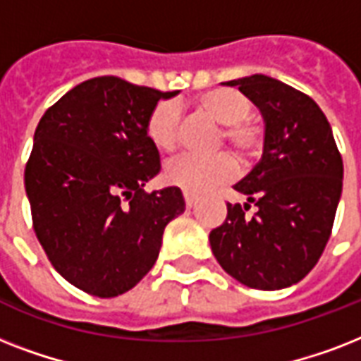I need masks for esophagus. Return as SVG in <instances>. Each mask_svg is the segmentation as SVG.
<instances>
[{
  "mask_svg": "<svg viewBox=\"0 0 361 361\" xmlns=\"http://www.w3.org/2000/svg\"><path fill=\"white\" fill-rule=\"evenodd\" d=\"M183 198H185V206L187 208H192L197 204V198L192 197L191 192H183Z\"/></svg>",
  "mask_w": 361,
  "mask_h": 361,
  "instance_id": "34e87169",
  "label": "esophagus"
}]
</instances>
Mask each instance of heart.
<instances>
[{
  "label": "heart",
  "mask_w": 361,
  "mask_h": 361,
  "mask_svg": "<svg viewBox=\"0 0 361 361\" xmlns=\"http://www.w3.org/2000/svg\"><path fill=\"white\" fill-rule=\"evenodd\" d=\"M197 106L204 114L223 125L219 142L226 144L238 157L249 159L262 144V130L249 120L252 103L236 90L219 87L202 93ZM146 135L159 152H172L180 142V109L172 101H163L152 110L147 118ZM236 161L228 153H217L212 157L185 153L172 159L164 176L172 185L191 195H204L217 185H223L236 176Z\"/></svg>",
  "instance_id": "obj_1"
}]
</instances>
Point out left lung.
Here are the masks:
<instances>
[{"instance_id":"obj_1","label":"left lung","mask_w":361,"mask_h":361,"mask_svg":"<svg viewBox=\"0 0 361 361\" xmlns=\"http://www.w3.org/2000/svg\"><path fill=\"white\" fill-rule=\"evenodd\" d=\"M260 110L262 157L234 189L225 223L209 232L217 262L241 285L281 290L300 283L330 240L343 191V159L319 104L266 75L225 82ZM252 203L255 214L245 212Z\"/></svg>"}]
</instances>
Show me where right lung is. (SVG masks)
Segmentation results:
<instances>
[{"label": "right lung", "mask_w": 361, "mask_h": 361, "mask_svg": "<svg viewBox=\"0 0 361 361\" xmlns=\"http://www.w3.org/2000/svg\"><path fill=\"white\" fill-rule=\"evenodd\" d=\"M178 93L97 76L37 125L24 174L37 240L56 271L92 296L130 290L157 260L164 226L185 212L178 187L144 191L161 170L147 118Z\"/></svg>", "instance_id": "right-lung-1"}]
</instances>
